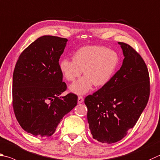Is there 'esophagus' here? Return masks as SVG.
I'll list each match as a JSON object with an SVG mask.
<instances>
[{
    "instance_id": "obj_1",
    "label": "esophagus",
    "mask_w": 160,
    "mask_h": 160,
    "mask_svg": "<svg viewBox=\"0 0 160 160\" xmlns=\"http://www.w3.org/2000/svg\"><path fill=\"white\" fill-rule=\"evenodd\" d=\"M83 101H84V98L82 97H81V96L78 97V103H82Z\"/></svg>"
}]
</instances>
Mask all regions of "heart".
Returning a JSON list of instances; mask_svg holds the SVG:
<instances>
[{"instance_id": "1", "label": "heart", "mask_w": 160, "mask_h": 160, "mask_svg": "<svg viewBox=\"0 0 160 160\" xmlns=\"http://www.w3.org/2000/svg\"><path fill=\"white\" fill-rule=\"evenodd\" d=\"M119 63L115 51L103 46L82 47L72 55V60L63 59L59 69L66 80L73 81L82 73L85 76L71 84L70 90L77 94H85L95 87L106 85L112 76Z\"/></svg>"}]
</instances>
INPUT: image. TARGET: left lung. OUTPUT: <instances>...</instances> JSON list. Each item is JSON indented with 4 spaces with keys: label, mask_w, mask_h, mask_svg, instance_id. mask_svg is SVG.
Segmentation results:
<instances>
[{
    "label": "left lung",
    "mask_w": 160,
    "mask_h": 160,
    "mask_svg": "<svg viewBox=\"0 0 160 160\" xmlns=\"http://www.w3.org/2000/svg\"><path fill=\"white\" fill-rule=\"evenodd\" d=\"M124 59L108 82L85 98L93 138L113 143L133 128L146 108L150 96V78L141 55L128 44L118 42Z\"/></svg>",
    "instance_id": "8db88e82"
}]
</instances>
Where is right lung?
<instances>
[{
  "instance_id": "1",
  "label": "right lung",
  "mask_w": 160,
  "mask_h": 160,
  "mask_svg": "<svg viewBox=\"0 0 160 160\" xmlns=\"http://www.w3.org/2000/svg\"><path fill=\"white\" fill-rule=\"evenodd\" d=\"M68 40L43 36L20 54L12 80V106L22 128L35 136L48 137L61 120L77 105L78 97L66 91L59 60Z\"/></svg>"
}]
</instances>
